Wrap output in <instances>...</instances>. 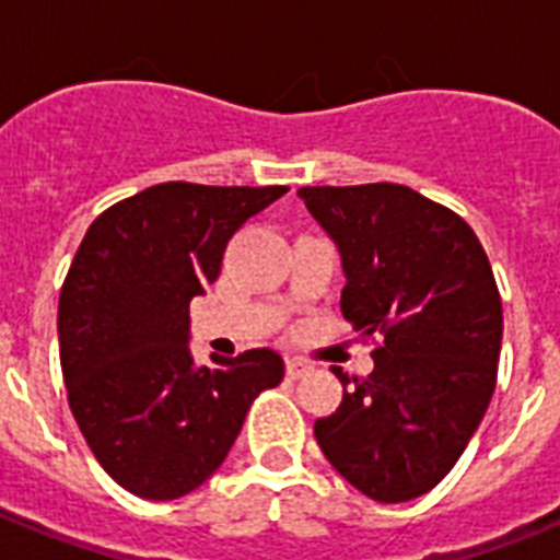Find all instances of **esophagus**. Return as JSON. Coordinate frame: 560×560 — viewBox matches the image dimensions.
Masks as SVG:
<instances>
[{"label": "esophagus", "instance_id": "obj_1", "mask_svg": "<svg viewBox=\"0 0 560 560\" xmlns=\"http://www.w3.org/2000/svg\"><path fill=\"white\" fill-rule=\"evenodd\" d=\"M288 377H293V381H296V377H302V374H307L311 372V363H307V360H299V358H290L288 360Z\"/></svg>", "mask_w": 560, "mask_h": 560}]
</instances>
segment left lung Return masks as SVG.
I'll return each mask as SVG.
<instances>
[{
	"label": "left lung",
	"mask_w": 560,
	"mask_h": 560,
	"mask_svg": "<svg viewBox=\"0 0 560 560\" xmlns=\"http://www.w3.org/2000/svg\"><path fill=\"white\" fill-rule=\"evenodd\" d=\"M299 197L340 246L342 316L374 342L372 374L334 369L342 400L316 418V442L358 491L407 503L451 474L494 395V272L456 211L407 186H305Z\"/></svg>",
	"instance_id": "8db88e82"
}]
</instances>
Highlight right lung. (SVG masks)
<instances>
[{
	"mask_svg": "<svg viewBox=\"0 0 560 560\" xmlns=\"http://www.w3.org/2000/svg\"><path fill=\"white\" fill-rule=\"evenodd\" d=\"M288 186L160 183L92 220L57 305L60 369L83 439L118 486L177 500L223 465L246 409L279 386L270 349L194 366L188 305L226 244Z\"/></svg>",
	"mask_w": 560,
	"mask_h": 560,
	"instance_id": "1",
	"label": "right lung"
}]
</instances>
